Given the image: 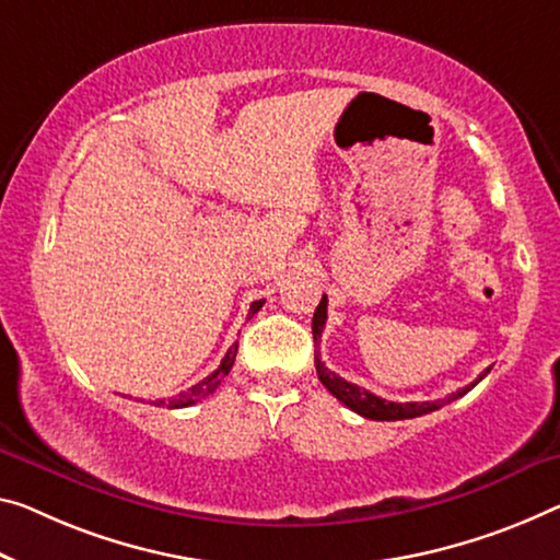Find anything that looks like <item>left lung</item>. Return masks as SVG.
I'll use <instances>...</instances> for the list:
<instances>
[{
  "label": "left lung",
  "instance_id": "left-lung-1",
  "mask_svg": "<svg viewBox=\"0 0 560 560\" xmlns=\"http://www.w3.org/2000/svg\"><path fill=\"white\" fill-rule=\"evenodd\" d=\"M325 320H328V298L323 295L320 305L315 307V315H313V338H315V342L320 340ZM315 370H317V377H320V383L335 395V398H338L340 402H346V406L350 410H355L358 416L370 418V420H406V418H418V416H425V412L441 410L443 406H448V402L458 400L460 395H466L470 388H476V383L483 381V377L490 373V368H488L483 375H478V381H472L470 385H466V388L458 390V393H451L448 398H443V400L393 402V400L377 398V395H373L365 388H360V385H355V383H348L346 377L335 375L332 370L325 368V363L320 360V350H315Z\"/></svg>",
  "mask_w": 560,
  "mask_h": 560
}]
</instances>
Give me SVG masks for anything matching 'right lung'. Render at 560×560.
Instances as JSON below:
<instances>
[{
    "mask_svg": "<svg viewBox=\"0 0 560 560\" xmlns=\"http://www.w3.org/2000/svg\"><path fill=\"white\" fill-rule=\"evenodd\" d=\"M262 303H265V300H255V303L250 305V317L257 313V310L262 307ZM235 355H237V342L225 352V358H222V363L218 365V370H214V373H210L208 377H202L200 383L192 385V388H187L185 393H179L177 398H172V400H154L152 406H158V408H190V406H195V402H200L202 398H208L210 393L218 390V385L222 383V377H225L230 370H232V363H235Z\"/></svg>",
    "mask_w": 560,
    "mask_h": 560,
    "instance_id": "add662e5",
    "label": "right lung"
}]
</instances>
